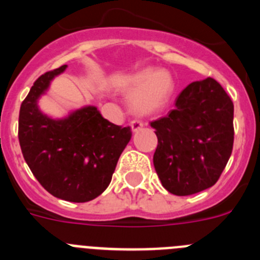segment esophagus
<instances>
[{"label":"esophagus","mask_w":260,"mask_h":260,"mask_svg":"<svg viewBox=\"0 0 260 260\" xmlns=\"http://www.w3.org/2000/svg\"><path fill=\"white\" fill-rule=\"evenodd\" d=\"M130 126H132L133 132H138V130H141V128L143 127V122L139 121V119H134V121L130 122Z\"/></svg>","instance_id":"esophagus-1"}]
</instances>
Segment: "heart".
Segmentation results:
<instances>
[{"label":"heart","mask_w":260,"mask_h":260,"mask_svg":"<svg viewBox=\"0 0 260 260\" xmlns=\"http://www.w3.org/2000/svg\"><path fill=\"white\" fill-rule=\"evenodd\" d=\"M173 88V79L167 71H139L128 82V91L133 92L130 107L138 114L152 113L167 104Z\"/></svg>","instance_id":"heart-1"}]
</instances>
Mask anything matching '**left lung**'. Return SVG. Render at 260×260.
<instances>
[{"label":"left lung","mask_w":260,"mask_h":260,"mask_svg":"<svg viewBox=\"0 0 260 260\" xmlns=\"http://www.w3.org/2000/svg\"><path fill=\"white\" fill-rule=\"evenodd\" d=\"M233 102L219 82H192L176 107L151 122L157 147L153 165L161 185L178 197L215 185L233 150Z\"/></svg>","instance_id":"left-lung-1"}]
</instances>
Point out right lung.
I'll list each match as a JSON object with an SVG mask.
<instances>
[{
  "label": "right lung",
  "instance_id": "obj_1",
  "mask_svg": "<svg viewBox=\"0 0 260 260\" xmlns=\"http://www.w3.org/2000/svg\"><path fill=\"white\" fill-rule=\"evenodd\" d=\"M65 69L47 71L35 80L20 105L18 138L23 157L40 185L56 198L83 203L109 186L132 128L109 122L95 107L75 110L63 119L41 113L38 99Z\"/></svg>",
  "mask_w": 260,
  "mask_h": 260
}]
</instances>
